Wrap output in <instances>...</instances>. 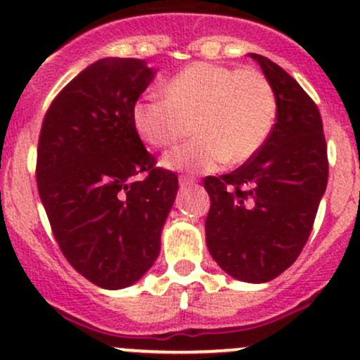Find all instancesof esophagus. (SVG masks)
Segmentation results:
<instances>
[{
	"label": "esophagus",
	"instance_id": "esophagus-1",
	"mask_svg": "<svg viewBox=\"0 0 360 360\" xmlns=\"http://www.w3.org/2000/svg\"><path fill=\"white\" fill-rule=\"evenodd\" d=\"M196 184V179L195 177H186V176H183L179 179V186L181 188H190V186H195Z\"/></svg>",
	"mask_w": 360,
	"mask_h": 360
}]
</instances>
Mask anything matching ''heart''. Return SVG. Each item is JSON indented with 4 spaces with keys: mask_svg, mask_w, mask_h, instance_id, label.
<instances>
[{
    "mask_svg": "<svg viewBox=\"0 0 360 360\" xmlns=\"http://www.w3.org/2000/svg\"><path fill=\"white\" fill-rule=\"evenodd\" d=\"M136 134L151 148H167L162 165L183 172H212L224 162L252 160L276 122V94L266 75L253 69L193 63L170 77L164 98H141L131 108Z\"/></svg>",
    "mask_w": 360,
    "mask_h": 360,
    "instance_id": "obj_1",
    "label": "heart"
}]
</instances>
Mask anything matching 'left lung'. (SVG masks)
Returning <instances> with one entry per match:
<instances>
[{"label":"left lung","instance_id":"1","mask_svg":"<svg viewBox=\"0 0 360 360\" xmlns=\"http://www.w3.org/2000/svg\"><path fill=\"white\" fill-rule=\"evenodd\" d=\"M276 94V124L241 167L203 181L210 196L205 240L222 271L266 283L300 255L328 184L323 120L302 86L269 58L248 53Z\"/></svg>","mask_w":360,"mask_h":360}]
</instances>
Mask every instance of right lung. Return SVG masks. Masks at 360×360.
<instances>
[{
  "label": "right lung",
  "instance_id": "obj_1",
  "mask_svg": "<svg viewBox=\"0 0 360 360\" xmlns=\"http://www.w3.org/2000/svg\"><path fill=\"white\" fill-rule=\"evenodd\" d=\"M155 74L145 60H98L60 91L41 127L36 179L56 243L105 290L127 288L153 266L179 188L131 122Z\"/></svg>",
  "mask_w": 360,
  "mask_h": 360
}]
</instances>
